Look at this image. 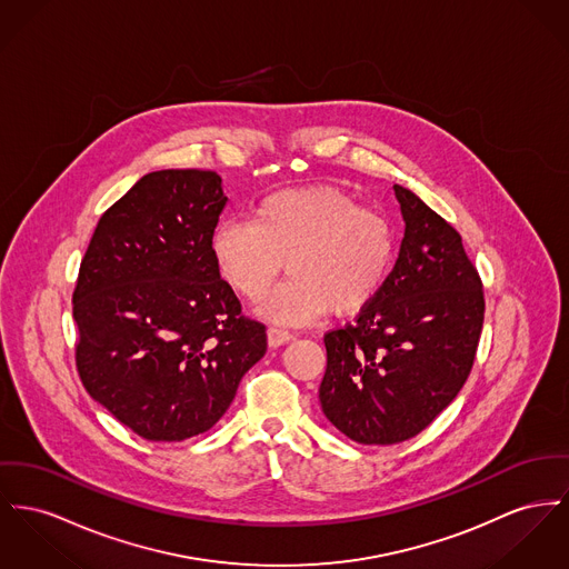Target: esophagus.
<instances>
[{
	"label": "esophagus",
	"mask_w": 569,
	"mask_h": 569,
	"mask_svg": "<svg viewBox=\"0 0 569 569\" xmlns=\"http://www.w3.org/2000/svg\"><path fill=\"white\" fill-rule=\"evenodd\" d=\"M293 339V332L291 330H287V328H280V326H271L269 330H267V341L271 347H278V345H282V342H289Z\"/></svg>",
	"instance_id": "obj_1"
}]
</instances>
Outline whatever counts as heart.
Wrapping results in <instances>:
<instances>
[{"instance_id":"b5f03b06","label":"heart","mask_w":569,"mask_h":569,"mask_svg":"<svg viewBox=\"0 0 569 569\" xmlns=\"http://www.w3.org/2000/svg\"><path fill=\"white\" fill-rule=\"evenodd\" d=\"M395 250L392 220L332 188L269 193L248 224L227 220L211 234L218 271L250 302L266 298L287 263L291 278L266 306L280 323L362 310L378 298Z\"/></svg>"}]
</instances>
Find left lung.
<instances>
[{"label":"left lung","instance_id":"1","mask_svg":"<svg viewBox=\"0 0 569 569\" xmlns=\"http://www.w3.org/2000/svg\"><path fill=\"white\" fill-rule=\"evenodd\" d=\"M399 259L353 323L326 332L321 410L360 445H397L433 422L466 383L481 339L483 282L461 234L395 186Z\"/></svg>","mask_w":569,"mask_h":569}]
</instances>
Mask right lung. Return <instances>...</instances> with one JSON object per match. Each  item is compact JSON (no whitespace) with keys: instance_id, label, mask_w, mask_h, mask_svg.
Here are the masks:
<instances>
[{"instance_id":"1","label":"right lung","mask_w":569,"mask_h":569,"mask_svg":"<svg viewBox=\"0 0 569 569\" xmlns=\"http://www.w3.org/2000/svg\"><path fill=\"white\" fill-rule=\"evenodd\" d=\"M224 204L213 170L144 174L101 216L79 266L81 383L152 442L211 429L266 356V326L241 312L213 261Z\"/></svg>"}]
</instances>
